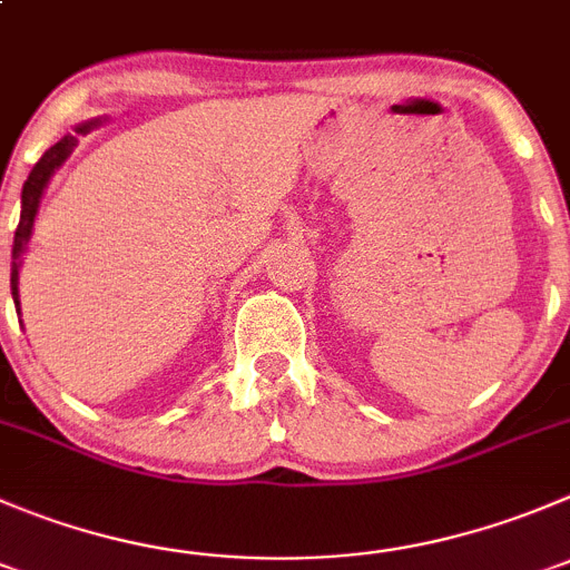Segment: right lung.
<instances>
[{"label": "right lung", "mask_w": 570, "mask_h": 570, "mask_svg": "<svg viewBox=\"0 0 570 570\" xmlns=\"http://www.w3.org/2000/svg\"><path fill=\"white\" fill-rule=\"evenodd\" d=\"M100 126V119H91V122H83V126L75 128V134H67V137L58 139L50 150H47L41 159L36 161V167L27 176L24 187H21V218L19 226H16V237H13V268H10V294H13L16 302V313H19V268H21V254H24L27 240L32 235V224H36L38 207H41V195H45L47 184L50 178L56 176L58 167L69 159L75 148H78V137L80 134H89L91 128Z\"/></svg>", "instance_id": "right-lung-1"}]
</instances>
